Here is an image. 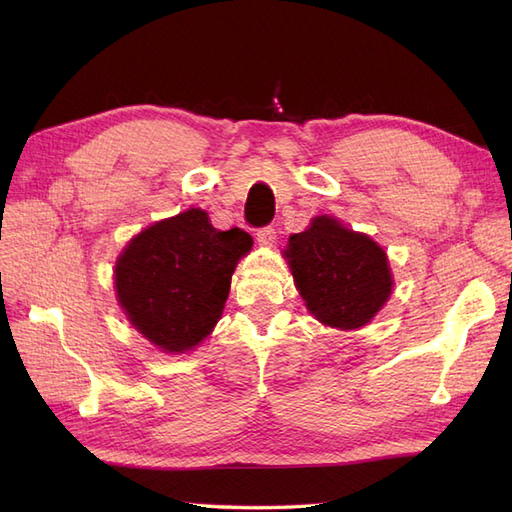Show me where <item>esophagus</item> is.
I'll return each mask as SVG.
<instances>
[{"label":"esophagus","instance_id":"obj_1","mask_svg":"<svg viewBox=\"0 0 512 512\" xmlns=\"http://www.w3.org/2000/svg\"><path fill=\"white\" fill-rule=\"evenodd\" d=\"M256 239L260 245H273L275 243V228L273 226H262L256 232Z\"/></svg>","mask_w":512,"mask_h":512}]
</instances>
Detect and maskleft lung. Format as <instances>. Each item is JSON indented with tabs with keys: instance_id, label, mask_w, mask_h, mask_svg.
Listing matches in <instances>:
<instances>
[{
	"instance_id": "left-lung-1",
	"label": "left lung",
	"mask_w": 512,
	"mask_h": 512,
	"mask_svg": "<svg viewBox=\"0 0 512 512\" xmlns=\"http://www.w3.org/2000/svg\"><path fill=\"white\" fill-rule=\"evenodd\" d=\"M284 256L309 312L335 329L363 327L393 288L382 247L327 215L292 235Z\"/></svg>"
}]
</instances>
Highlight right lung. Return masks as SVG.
<instances>
[{"mask_svg":"<svg viewBox=\"0 0 512 512\" xmlns=\"http://www.w3.org/2000/svg\"><path fill=\"white\" fill-rule=\"evenodd\" d=\"M250 247L245 230L213 228L203 209L179 213L128 243L115 267L117 299L149 342L190 350L220 320L232 271Z\"/></svg>","mask_w":512,"mask_h":512,"instance_id":"add662e5","label":"right lung"}]
</instances>
